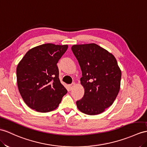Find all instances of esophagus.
I'll list each match as a JSON object with an SVG mask.
<instances>
[{
	"label": "esophagus",
	"mask_w": 147,
	"mask_h": 147,
	"mask_svg": "<svg viewBox=\"0 0 147 147\" xmlns=\"http://www.w3.org/2000/svg\"><path fill=\"white\" fill-rule=\"evenodd\" d=\"M75 86H76V83H74H74L71 84L69 85V87L70 90H72V89L74 88V87H75Z\"/></svg>",
	"instance_id": "34e87169"
}]
</instances>
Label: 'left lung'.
<instances>
[{
    "label": "left lung",
    "mask_w": 147,
    "mask_h": 147,
    "mask_svg": "<svg viewBox=\"0 0 147 147\" xmlns=\"http://www.w3.org/2000/svg\"><path fill=\"white\" fill-rule=\"evenodd\" d=\"M71 51L82 72L84 95L78 109L90 115L101 113L113 104L120 88L121 72L115 57L95 44L74 45Z\"/></svg>",
    "instance_id": "1"
}]
</instances>
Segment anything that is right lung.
Listing matches in <instances>:
<instances>
[{"mask_svg": "<svg viewBox=\"0 0 147 147\" xmlns=\"http://www.w3.org/2000/svg\"><path fill=\"white\" fill-rule=\"evenodd\" d=\"M67 45L45 44L30 49L17 67V82L20 94L30 109L39 112L56 109L67 90L60 83L59 59Z\"/></svg>", "mask_w": 147, "mask_h": 147, "instance_id": "right-lung-1", "label": "right lung"}]
</instances>
